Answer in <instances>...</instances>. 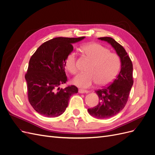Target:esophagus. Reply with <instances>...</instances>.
I'll return each instance as SVG.
<instances>
[{
  "instance_id": "1",
  "label": "esophagus",
  "mask_w": 155,
  "mask_h": 155,
  "mask_svg": "<svg viewBox=\"0 0 155 155\" xmlns=\"http://www.w3.org/2000/svg\"><path fill=\"white\" fill-rule=\"evenodd\" d=\"M78 92L80 93H89V91L85 90V89H79Z\"/></svg>"
}]
</instances>
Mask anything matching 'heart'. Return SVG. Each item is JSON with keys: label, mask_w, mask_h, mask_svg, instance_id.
I'll return each instance as SVG.
<instances>
[{"label": "heart", "mask_w": 155, "mask_h": 155, "mask_svg": "<svg viewBox=\"0 0 155 155\" xmlns=\"http://www.w3.org/2000/svg\"><path fill=\"white\" fill-rule=\"evenodd\" d=\"M82 51L92 63L86 69V73L79 74L74 78V84L82 88L91 87L94 83L99 86H105L115 78L121 66L120 58L117 53L109 52V49L98 43L85 45ZM65 66L71 74L77 73L75 52L68 54Z\"/></svg>", "instance_id": "1"}]
</instances>
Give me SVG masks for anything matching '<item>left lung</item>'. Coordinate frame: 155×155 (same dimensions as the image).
I'll return each mask as SVG.
<instances>
[{
  "label": "left lung",
  "instance_id": "left-lung-1",
  "mask_svg": "<svg viewBox=\"0 0 155 155\" xmlns=\"http://www.w3.org/2000/svg\"><path fill=\"white\" fill-rule=\"evenodd\" d=\"M98 39L110 44L115 49L121 61V69L113 82L95 92L99 102L97 106L88 109L91 116L100 118H108L116 115L126 106L133 84V64L125 49L111 37H101Z\"/></svg>",
  "mask_w": 155,
  "mask_h": 155
}]
</instances>
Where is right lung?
<instances>
[{"label": "right lung", "instance_id": "add662e5", "mask_svg": "<svg viewBox=\"0 0 155 155\" xmlns=\"http://www.w3.org/2000/svg\"><path fill=\"white\" fill-rule=\"evenodd\" d=\"M84 38H54L43 43L31 56L25 78L29 102L39 114L46 117L60 116L66 110L70 97L78 93L73 85L64 89L58 87L68 81L65 61L73 50L72 44Z\"/></svg>", "mask_w": 155, "mask_h": 155}]
</instances>
